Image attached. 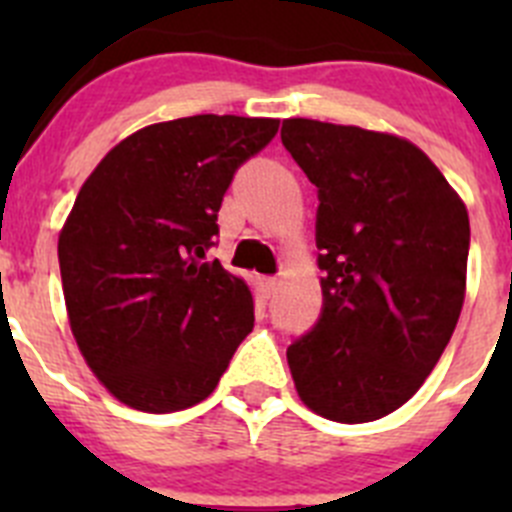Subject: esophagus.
I'll return each instance as SVG.
<instances>
[{
  "label": "esophagus",
  "mask_w": 512,
  "mask_h": 512,
  "mask_svg": "<svg viewBox=\"0 0 512 512\" xmlns=\"http://www.w3.org/2000/svg\"><path fill=\"white\" fill-rule=\"evenodd\" d=\"M277 287H279V279L277 277H266L264 279V295L266 297L274 295V292H277Z\"/></svg>",
  "instance_id": "34e87169"
}]
</instances>
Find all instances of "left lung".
Instances as JSON below:
<instances>
[{
  "label": "left lung",
  "instance_id": "8db88e82",
  "mask_svg": "<svg viewBox=\"0 0 512 512\" xmlns=\"http://www.w3.org/2000/svg\"><path fill=\"white\" fill-rule=\"evenodd\" d=\"M318 187V323L287 348L302 402L338 423L384 418L420 390L459 320L469 215L420 148L395 135L284 120Z\"/></svg>",
  "mask_w": 512,
  "mask_h": 512
}]
</instances>
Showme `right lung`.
Segmentation results:
<instances>
[{"mask_svg":"<svg viewBox=\"0 0 512 512\" xmlns=\"http://www.w3.org/2000/svg\"><path fill=\"white\" fill-rule=\"evenodd\" d=\"M279 120L194 115L138 130L92 171L58 238L81 354L120 402L192 408L253 328L246 282L205 261L217 210Z\"/></svg>","mask_w":512,"mask_h":512,"instance_id":"right-lung-1","label":"right lung"}]
</instances>
